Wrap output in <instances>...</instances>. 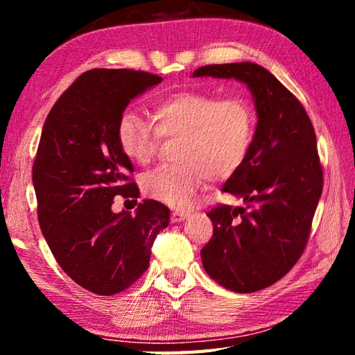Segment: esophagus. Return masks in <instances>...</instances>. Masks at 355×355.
<instances>
[{
    "instance_id": "obj_1",
    "label": "esophagus",
    "mask_w": 355,
    "mask_h": 355,
    "mask_svg": "<svg viewBox=\"0 0 355 355\" xmlns=\"http://www.w3.org/2000/svg\"><path fill=\"white\" fill-rule=\"evenodd\" d=\"M186 214L184 211H178V209H173V211L171 213V220L172 222H182L184 218H186Z\"/></svg>"
}]
</instances>
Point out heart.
Returning <instances> with one entry per match:
<instances>
[{
	"label": "heart",
	"instance_id": "b5f03b06",
	"mask_svg": "<svg viewBox=\"0 0 355 355\" xmlns=\"http://www.w3.org/2000/svg\"><path fill=\"white\" fill-rule=\"evenodd\" d=\"M152 122L123 111L116 125L119 148L135 164L153 159L161 137H180L175 159L147 172L144 194L173 208H183L209 175L227 178L244 164L255 141L257 114L239 95L219 98L199 91L175 92L156 101Z\"/></svg>",
	"mask_w": 355,
	"mask_h": 355
}]
</instances>
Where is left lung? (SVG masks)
<instances>
[{"instance_id": "left-lung-1", "label": "left lung", "mask_w": 355, "mask_h": 355, "mask_svg": "<svg viewBox=\"0 0 355 355\" xmlns=\"http://www.w3.org/2000/svg\"><path fill=\"white\" fill-rule=\"evenodd\" d=\"M194 76L235 78L248 84L255 100L254 146L222 186L245 207L209 209L213 236L200 250L214 282L235 293H254L290 272L307 245L322 192L315 128L302 103L261 65L213 64Z\"/></svg>"}]
</instances>
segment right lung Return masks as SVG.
<instances>
[{"mask_svg": "<svg viewBox=\"0 0 355 355\" xmlns=\"http://www.w3.org/2000/svg\"><path fill=\"white\" fill-rule=\"evenodd\" d=\"M161 81L131 69L84 71L42 130L33 166L40 230L62 271L100 296L127 290L147 271L155 238L169 225V208L156 200L139 203L136 214L111 209L114 197H139L116 139L117 120Z\"/></svg>", "mask_w": 355, "mask_h": 355, "instance_id": "right-lung-1", "label": "right lung"}]
</instances>
